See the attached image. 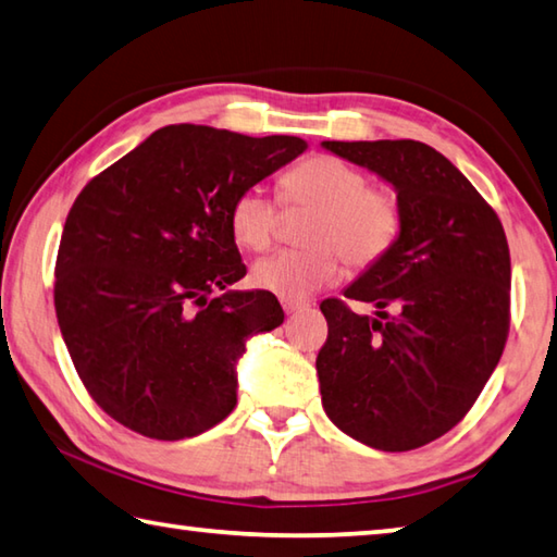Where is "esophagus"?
<instances>
[{"label":"esophagus","instance_id":"obj_1","mask_svg":"<svg viewBox=\"0 0 557 557\" xmlns=\"http://www.w3.org/2000/svg\"><path fill=\"white\" fill-rule=\"evenodd\" d=\"M282 309H285V313H297V311H305L307 305L305 301H289V299H282Z\"/></svg>","mask_w":557,"mask_h":557}]
</instances>
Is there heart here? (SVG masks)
I'll list each match as a JSON object with an SVG mask.
<instances>
[{
	"label": "heart",
	"instance_id": "heart-1",
	"mask_svg": "<svg viewBox=\"0 0 557 557\" xmlns=\"http://www.w3.org/2000/svg\"><path fill=\"white\" fill-rule=\"evenodd\" d=\"M287 205L309 207L305 240L309 248L280 250L258 260L252 285L280 299L301 301L341 275L343 260L368 268L387 252L401 228L399 201L384 189H372L362 170L333 156H317L282 177ZM228 224L240 248L262 250L277 231V207L260 187H248L234 199Z\"/></svg>",
	"mask_w": 557,
	"mask_h": 557
}]
</instances>
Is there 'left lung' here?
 <instances>
[{
  "instance_id": "8db88e82",
  "label": "left lung",
  "mask_w": 557,
  "mask_h": 557,
  "mask_svg": "<svg viewBox=\"0 0 557 557\" xmlns=\"http://www.w3.org/2000/svg\"><path fill=\"white\" fill-rule=\"evenodd\" d=\"M321 146L392 185L401 211L394 246L343 289L377 311L321 301L329 321L317 358L323 411L370 448H421L470 411L502 358L507 236L470 180L421 140Z\"/></svg>"
}]
</instances>
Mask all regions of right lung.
Here are the masks:
<instances>
[{
	"instance_id": "obj_1",
	"label": "right lung",
	"mask_w": 557,
	"mask_h": 557,
	"mask_svg": "<svg viewBox=\"0 0 557 557\" xmlns=\"http://www.w3.org/2000/svg\"><path fill=\"white\" fill-rule=\"evenodd\" d=\"M305 150L297 136L173 124L79 191L60 238L55 313L79 380L111 419L180 441L234 411L248 338L285 311L272 292L228 289L246 275L228 211Z\"/></svg>"
}]
</instances>
